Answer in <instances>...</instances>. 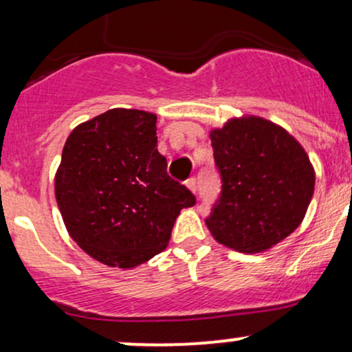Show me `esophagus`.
<instances>
[{
    "label": "esophagus",
    "instance_id": "esophagus-1",
    "mask_svg": "<svg viewBox=\"0 0 352 352\" xmlns=\"http://www.w3.org/2000/svg\"><path fill=\"white\" fill-rule=\"evenodd\" d=\"M185 184H187V187L192 190V192H197V187H199V184H197L195 177H190V179L185 182Z\"/></svg>",
    "mask_w": 352,
    "mask_h": 352
}]
</instances>
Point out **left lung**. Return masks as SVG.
I'll return each mask as SVG.
<instances>
[{
    "label": "left lung",
    "mask_w": 352,
    "mask_h": 352,
    "mask_svg": "<svg viewBox=\"0 0 352 352\" xmlns=\"http://www.w3.org/2000/svg\"><path fill=\"white\" fill-rule=\"evenodd\" d=\"M210 139L221 190L205 221L218 243L265 252L300 227L314 170L293 135L261 117H243L212 131Z\"/></svg>",
    "instance_id": "obj_1"
}]
</instances>
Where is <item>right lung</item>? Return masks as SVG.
Returning a JSON list of instances; mask_svg holds the SVG:
<instances>
[{"label":"right lung","instance_id":"obj_1","mask_svg":"<svg viewBox=\"0 0 352 352\" xmlns=\"http://www.w3.org/2000/svg\"><path fill=\"white\" fill-rule=\"evenodd\" d=\"M157 116L111 109L67 137L56 201L72 240L107 266L134 268L164 252L182 208L195 195L167 173Z\"/></svg>","mask_w":352,"mask_h":352}]
</instances>
